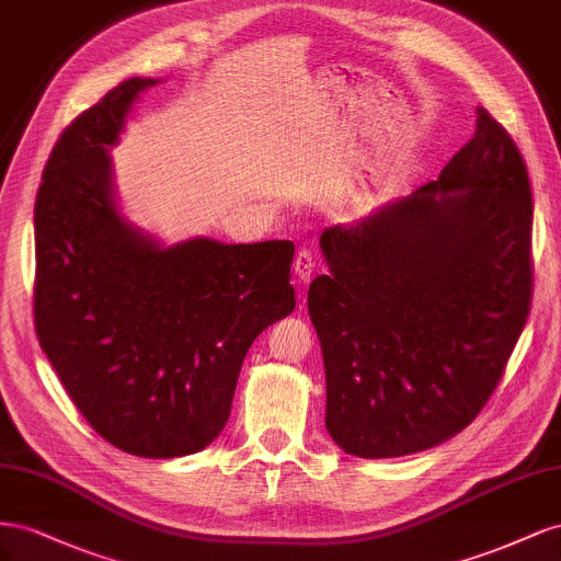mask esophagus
<instances>
[{
  "label": "esophagus",
  "mask_w": 561,
  "mask_h": 561,
  "mask_svg": "<svg viewBox=\"0 0 561 561\" xmlns=\"http://www.w3.org/2000/svg\"><path fill=\"white\" fill-rule=\"evenodd\" d=\"M312 270H314V259H312V253L308 251V249H300L298 253H296V261H294V272H296V277H298V282L306 286L308 282H310V277H312Z\"/></svg>",
  "instance_id": "obj_1"
}]
</instances>
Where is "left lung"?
I'll use <instances>...</instances> for the list:
<instances>
[{"instance_id":"8db88e82","label":"left lung","mask_w":561,"mask_h":561,"mask_svg":"<svg viewBox=\"0 0 561 561\" xmlns=\"http://www.w3.org/2000/svg\"><path fill=\"white\" fill-rule=\"evenodd\" d=\"M534 202L515 140L484 107L437 181L322 232L308 291L327 430L350 456L425 451L468 427L505 374L534 296Z\"/></svg>"}]
</instances>
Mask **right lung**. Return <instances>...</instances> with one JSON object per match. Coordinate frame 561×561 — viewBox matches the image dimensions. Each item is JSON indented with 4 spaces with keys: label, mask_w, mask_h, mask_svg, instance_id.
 Wrapping results in <instances>:
<instances>
[{
    "label": "right lung",
    "mask_w": 561,
    "mask_h": 561,
    "mask_svg": "<svg viewBox=\"0 0 561 561\" xmlns=\"http://www.w3.org/2000/svg\"><path fill=\"white\" fill-rule=\"evenodd\" d=\"M131 77L60 134L35 202V329L87 423L142 458L197 454L226 427L263 329L291 314L294 244L190 239L126 222L107 150L140 91Z\"/></svg>",
    "instance_id": "right-lung-1"
}]
</instances>
